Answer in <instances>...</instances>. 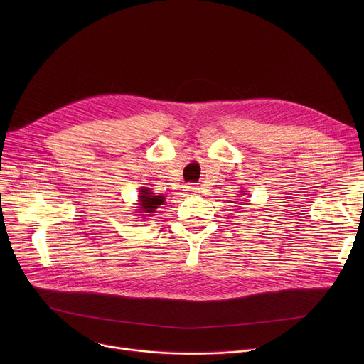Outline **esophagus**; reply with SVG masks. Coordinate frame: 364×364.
I'll return each instance as SVG.
<instances>
[{
  "mask_svg": "<svg viewBox=\"0 0 364 364\" xmlns=\"http://www.w3.org/2000/svg\"><path fill=\"white\" fill-rule=\"evenodd\" d=\"M186 191H188L190 194H194V193H198V187L194 184H190V186H186Z\"/></svg>",
  "mask_w": 364,
  "mask_h": 364,
  "instance_id": "obj_1",
  "label": "esophagus"
}]
</instances>
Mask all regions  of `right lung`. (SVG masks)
<instances>
[{"instance_id": "right-lung-1", "label": "right lung", "mask_w": 364, "mask_h": 364, "mask_svg": "<svg viewBox=\"0 0 364 364\" xmlns=\"http://www.w3.org/2000/svg\"><path fill=\"white\" fill-rule=\"evenodd\" d=\"M139 191V213H154L164 203V196H155L151 193V188L144 187Z\"/></svg>"}]
</instances>
